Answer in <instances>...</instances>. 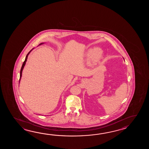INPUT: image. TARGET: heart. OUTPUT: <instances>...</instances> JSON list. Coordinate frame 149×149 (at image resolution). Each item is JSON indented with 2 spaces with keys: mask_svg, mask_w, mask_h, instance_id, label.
<instances>
[{
  "mask_svg": "<svg viewBox=\"0 0 149 149\" xmlns=\"http://www.w3.org/2000/svg\"><path fill=\"white\" fill-rule=\"evenodd\" d=\"M86 56L89 63H98L101 59L102 53L100 49L97 48H91L86 53Z\"/></svg>",
  "mask_w": 149,
  "mask_h": 149,
  "instance_id": "obj_1",
  "label": "heart"
}]
</instances>
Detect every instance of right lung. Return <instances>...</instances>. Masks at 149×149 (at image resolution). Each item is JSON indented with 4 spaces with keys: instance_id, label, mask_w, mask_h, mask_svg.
Masks as SVG:
<instances>
[{
    "instance_id": "add662e5",
    "label": "right lung",
    "mask_w": 149,
    "mask_h": 149,
    "mask_svg": "<svg viewBox=\"0 0 149 149\" xmlns=\"http://www.w3.org/2000/svg\"><path fill=\"white\" fill-rule=\"evenodd\" d=\"M43 43H41V44H40V45L42 44ZM32 50H31V51H30L28 53V54L26 55V57H25V60H24V62H23V63L22 65V67H21V71H20V77H19V81H20V80H21V77H22V70L23 69V68H24V65H25V63H26V60H27V58H28V56L29 54H30V53L31 52V51Z\"/></svg>"
}]
</instances>
